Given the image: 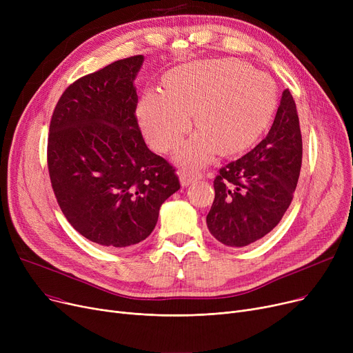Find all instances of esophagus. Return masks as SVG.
<instances>
[{
  "label": "esophagus",
  "mask_w": 353,
  "mask_h": 353,
  "mask_svg": "<svg viewBox=\"0 0 353 353\" xmlns=\"http://www.w3.org/2000/svg\"><path fill=\"white\" fill-rule=\"evenodd\" d=\"M200 179H201L200 173H194V172H190V170H181L180 172L181 186H189V184H192V183H194Z\"/></svg>",
  "instance_id": "1"
}]
</instances>
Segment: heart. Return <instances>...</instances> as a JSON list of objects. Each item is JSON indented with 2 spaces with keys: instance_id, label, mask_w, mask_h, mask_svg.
<instances>
[{
  "instance_id": "heart-1",
  "label": "heart",
  "mask_w": 353,
  "mask_h": 353,
  "mask_svg": "<svg viewBox=\"0 0 353 353\" xmlns=\"http://www.w3.org/2000/svg\"><path fill=\"white\" fill-rule=\"evenodd\" d=\"M164 84L165 91L143 94L140 124L154 148L169 152L189 133L194 113L201 130L176 154L188 167L210 163L220 150H245L261 136L276 105L273 80L236 59L181 64L167 72Z\"/></svg>"
}]
</instances>
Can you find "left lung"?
<instances>
[{
	"label": "left lung",
	"instance_id": "obj_1",
	"mask_svg": "<svg viewBox=\"0 0 353 353\" xmlns=\"http://www.w3.org/2000/svg\"><path fill=\"white\" fill-rule=\"evenodd\" d=\"M302 165V134L290 91L282 92L268 136L243 157L220 169L206 217L220 243L245 248L266 236L290 206Z\"/></svg>",
	"mask_w": 353,
	"mask_h": 353
}]
</instances>
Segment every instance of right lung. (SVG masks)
Masks as SVG:
<instances>
[{"label":"right lung","mask_w":353,"mask_h":353,"mask_svg":"<svg viewBox=\"0 0 353 353\" xmlns=\"http://www.w3.org/2000/svg\"><path fill=\"white\" fill-rule=\"evenodd\" d=\"M144 55L72 83L52 113L48 172L59 206L81 236L108 249L154 230L163 203L180 189L173 165L144 143L134 80Z\"/></svg>","instance_id":"obj_1"}]
</instances>
